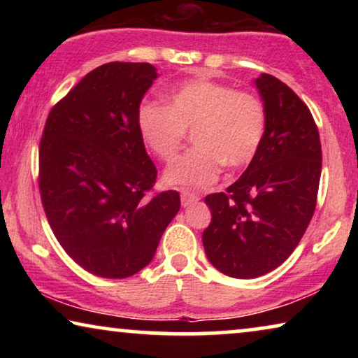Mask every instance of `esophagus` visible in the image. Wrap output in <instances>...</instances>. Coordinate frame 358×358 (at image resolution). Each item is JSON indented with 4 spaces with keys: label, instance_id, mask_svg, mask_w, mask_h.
Returning <instances> with one entry per match:
<instances>
[{
    "label": "esophagus",
    "instance_id": "1",
    "mask_svg": "<svg viewBox=\"0 0 358 358\" xmlns=\"http://www.w3.org/2000/svg\"><path fill=\"white\" fill-rule=\"evenodd\" d=\"M199 202V195L195 192H190V190H182L180 192V203L182 207H189V205L197 203Z\"/></svg>",
    "mask_w": 358,
    "mask_h": 358
}]
</instances>
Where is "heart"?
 <instances>
[{
	"label": "heart",
	"mask_w": 358,
	"mask_h": 358,
	"mask_svg": "<svg viewBox=\"0 0 358 358\" xmlns=\"http://www.w3.org/2000/svg\"><path fill=\"white\" fill-rule=\"evenodd\" d=\"M136 124L145 145L163 161L178 155L185 130L194 131L195 146L166 169L164 180L200 189L218 179L223 164L239 169L256 158L267 117L257 96L199 78L176 86L166 107L141 106Z\"/></svg>",
	"instance_id": "1"
}]
</instances>
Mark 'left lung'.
I'll return each mask as SVG.
<instances>
[{
	"instance_id": "1",
	"label": "left lung",
	"mask_w": 358,
	"mask_h": 358,
	"mask_svg": "<svg viewBox=\"0 0 358 358\" xmlns=\"http://www.w3.org/2000/svg\"><path fill=\"white\" fill-rule=\"evenodd\" d=\"M254 85L267 117L261 148L227 192L205 197L212 210L205 254L234 278L261 277L285 262L311 222L321 178L320 134L305 102L266 73Z\"/></svg>"
}]
</instances>
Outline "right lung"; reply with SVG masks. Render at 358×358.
<instances>
[{"label": "right lung", "mask_w": 358, "mask_h": 358, "mask_svg": "<svg viewBox=\"0 0 358 358\" xmlns=\"http://www.w3.org/2000/svg\"><path fill=\"white\" fill-rule=\"evenodd\" d=\"M156 78L150 63L97 66L43 129L38 185L47 220L68 256L97 277L125 278L148 266L180 208L176 190L145 195L156 168L136 117Z\"/></svg>", "instance_id": "1"}]
</instances>
